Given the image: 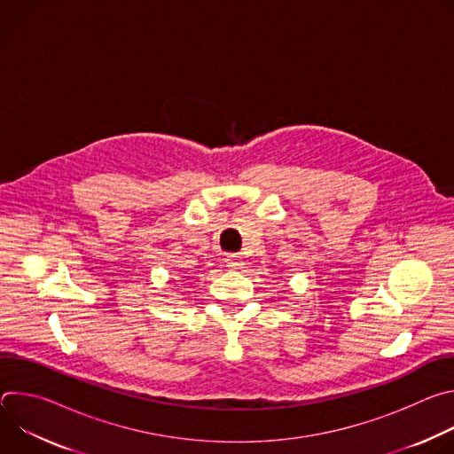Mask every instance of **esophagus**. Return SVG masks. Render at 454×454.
Listing matches in <instances>:
<instances>
[{
	"mask_svg": "<svg viewBox=\"0 0 454 454\" xmlns=\"http://www.w3.org/2000/svg\"><path fill=\"white\" fill-rule=\"evenodd\" d=\"M224 264H226V268L228 270H239L240 266H242V261L239 256H235V254H230L226 261H224Z\"/></svg>",
	"mask_w": 454,
	"mask_h": 454,
	"instance_id": "obj_1",
	"label": "esophagus"
}]
</instances>
